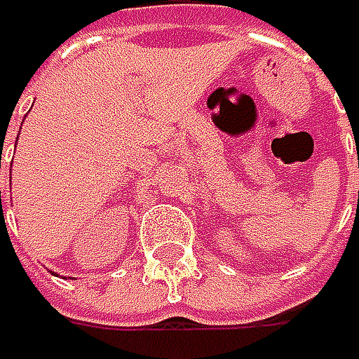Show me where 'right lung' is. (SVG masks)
Returning <instances> with one entry per match:
<instances>
[{
    "mask_svg": "<svg viewBox=\"0 0 359 359\" xmlns=\"http://www.w3.org/2000/svg\"><path fill=\"white\" fill-rule=\"evenodd\" d=\"M0 208H1V193H0Z\"/></svg>",
    "mask_w": 359,
    "mask_h": 359,
    "instance_id": "obj_1",
    "label": "right lung"
}]
</instances>
